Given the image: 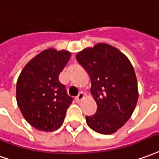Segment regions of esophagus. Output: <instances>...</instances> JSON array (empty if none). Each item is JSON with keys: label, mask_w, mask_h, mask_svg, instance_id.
<instances>
[{"label": "esophagus", "mask_w": 159, "mask_h": 159, "mask_svg": "<svg viewBox=\"0 0 159 159\" xmlns=\"http://www.w3.org/2000/svg\"><path fill=\"white\" fill-rule=\"evenodd\" d=\"M83 98H84V94H83V92H81V93H79V95L76 97V101L77 102H81Z\"/></svg>", "instance_id": "1"}]
</instances>
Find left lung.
Listing matches in <instances>:
<instances>
[{"label":"left lung","mask_w":159,"mask_h":159,"mask_svg":"<svg viewBox=\"0 0 159 159\" xmlns=\"http://www.w3.org/2000/svg\"><path fill=\"white\" fill-rule=\"evenodd\" d=\"M76 60L90 77L91 95L97 111L86 116L87 125L96 133L111 134L125 125L139 98L134 66L120 50L105 43L83 49Z\"/></svg>","instance_id":"left-lung-1"}]
</instances>
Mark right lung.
I'll return each mask as SVG.
<instances>
[{
    "instance_id": "obj_1",
    "label": "right lung",
    "mask_w": 159,
    "mask_h": 159,
    "mask_svg": "<svg viewBox=\"0 0 159 159\" xmlns=\"http://www.w3.org/2000/svg\"><path fill=\"white\" fill-rule=\"evenodd\" d=\"M71 57L66 50H44L25 64L18 77L16 101L23 117L34 128L58 129L72 102L58 76Z\"/></svg>"
}]
</instances>
